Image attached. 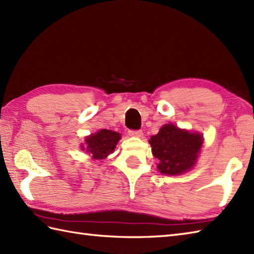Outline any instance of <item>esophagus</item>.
<instances>
[{"mask_svg": "<svg viewBox=\"0 0 254 254\" xmlns=\"http://www.w3.org/2000/svg\"><path fill=\"white\" fill-rule=\"evenodd\" d=\"M128 134H130L131 136L142 137L143 136V131H141V130H130V131H128Z\"/></svg>", "mask_w": 254, "mask_h": 254, "instance_id": "obj_1", "label": "esophagus"}]
</instances>
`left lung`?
Listing matches in <instances>:
<instances>
[{"instance_id": "1", "label": "left lung", "mask_w": 254, "mask_h": 254, "mask_svg": "<svg viewBox=\"0 0 254 254\" xmlns=\"http://www.w3.org/2000/svg\"><path fill=\"white\" fill-rule=\"evenodd\" d=\"M149 144L154 157L158 159V171L174 176L192 168L203 139L199 134L180 130L174 124H166L158 134L150 137Z\"/></svg>"}]
</instances>
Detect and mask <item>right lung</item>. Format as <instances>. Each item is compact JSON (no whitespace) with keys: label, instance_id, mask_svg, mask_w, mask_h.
Wrapping results in <instances>:
<instances>
[{"label":"right lung","instance_id":"obj_1","mask_svg":"<svg viewBox=\"0 0 254 254\" xmlns=\"http://www.w3.org/2000/svg\"><path fill=\"white\" fill-rule=\"evenodd\" d=\"M121 138V135L111 130H101L86 137V148L83 146L88 154L93 155L94 159H105L108 155L113 152L116 145Z\"/></svg>","mask_w":254,"mask_h":254}]
</instances>
